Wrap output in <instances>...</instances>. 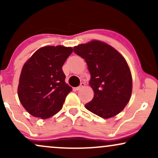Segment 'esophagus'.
Instances as JSON below:
<instances>
[{
	"instance_id": "34e87169",
	"label": "esophagus",
	"mask_w": 158,
	"mask_h": 158,
	"mask_svg": "<svg viewBox=\"0 0 158 158\" xmlns=\"http://www.w3.org/2000/svg\"><path fill=\"white\" fill-rule=\"evenodd\" d=\"M85 86V84L84 82H81V84H80V85H79V87H77V88H74V90H75V91H78V90H80L81 89H82L83 88H84V87Z\"/></svg>"
}]
</instances>
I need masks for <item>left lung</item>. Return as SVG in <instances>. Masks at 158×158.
<instances>
[{"instance_id":"8db88e82","label":"left lung","mask_w":158,"mask_h":158,"mask_svg":"<svg viewBox=\"0 0 158 158\" xmlns=\"http://www.w3.org/2000/svg\"><path fill=\"white\" fill-rule=\"evenodd\" d=\"M73 50L85 59L90 74L89 85L94 97L85 108L104 119L120 113L132 92L131 70L125 58L113 47L98 40L75 46Z\"/></svg>"}]
</instances>
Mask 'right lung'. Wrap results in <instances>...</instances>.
Returning a JSON list of instances; mask_svg holds the SVG:
<instances>
[{
	"instance_id": "right-lung-1",
	"label": "right lung",
	"mask_w": 158,
	"mask_h": 158,
	"mask_svg": "<svg viewBox=\"0 0 158 158\" xmlns=\"http://www.w3.org/2000/svg\"><path fill=\"white\" fill-rule=\"evenodd\" d=\"M73 52L70 47L39 48L23 64L18 96L23 108L35 117L48 119L62 108L72 88L65 82L62 66Z\"/></svg>"
}]
</instances>
